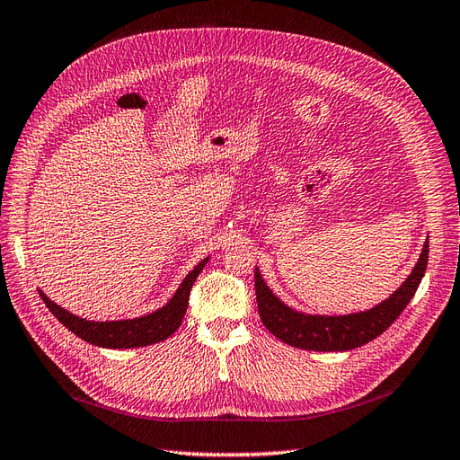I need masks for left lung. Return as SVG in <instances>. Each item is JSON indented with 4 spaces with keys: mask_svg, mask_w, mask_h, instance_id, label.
<instances>
[{
    "mask_svg": "<svg viewBox=\"0 0 460 460\" xmlns=\"http://www.w3.org/2000/svg\"><path fill=\"white\" fill-rule=\"evenodd\" d=\"M428 252L426 241L424 251L409 278L384 303H379L372 310L347 314V316H310V314L288 308L270 291V287L256 270L254 287L261 323L268 327L271 335L296 349L333 352L362 347L377 335H382L411 303L426 273Z\"/></svg>",
    "mask_w": 460,
    "mask_h": 460,
    "instance_id": "left-lung-1",
    "label": "left lung"
}]
</instances>
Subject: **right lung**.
<instances>
[{"label":"right lung","instance_id":"right-lung-1","mask_svg":"<svg viewBox=\"0 0 460 460\" xmlns=\"http://www.w3.org/2000/svg\"><path fill=\"white\" fill-rule=\"evenodd\" d=\"M208 258H204L199 266H196L185 281L181 283L173 298L169 300L165 306L155 310L152 314H146L142 318L135 320H119V322H88L75 316V314L67 312L65 308L58 306L56 303L42 293L38 291L44 300V305L49 308V312L73 332L76 337H81L86 343H92L96 347L103 349H133V347H146L160 343V341L167 339L177 332L182 318H185V312L189 306V296L190 288L199 278V273L206 266Z\"/></svg>","mask_w":460,"mask_h":460}]
</instances>
